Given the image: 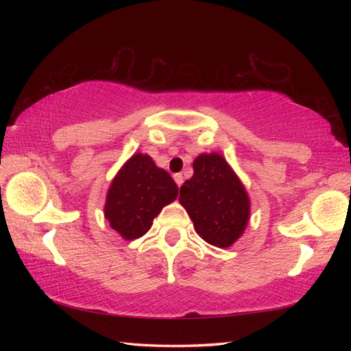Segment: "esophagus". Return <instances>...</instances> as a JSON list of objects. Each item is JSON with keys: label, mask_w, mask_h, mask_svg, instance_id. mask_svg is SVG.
I'll use <instances>...</instances> for the list:
<instances>
[{"label": "esophagus", "mask_w": 351, "mask_h": 351, "mask_svg": "<svg viewBox=\"0 0 351 351\" xmlns=\"http://www.w3.org/2000/svg\"><path fill=\"white\" fill-rule=\"evenodd\" d=\"M173 180H175V182L178 184V187H181V185H182V182H184V178H182V173H175V175H173Z\"/></svg>", "instance_id": "34e87169"}]
</instances>
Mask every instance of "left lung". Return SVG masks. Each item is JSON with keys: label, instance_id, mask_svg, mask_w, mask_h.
<instances>
[{"label": "left lung", "instance_id": "left-lung-1", "mask_svg": "<svg viewBox=\"0 0 351 351\" xmlns=\"http://www.w3.org/2000/svg\"><path fill=\"white\" fill-rule=\"evenodd\" d=\"M193 170L195 173L181 187L180 204L200 238L215 247H230L244 234L250 219V199L244 184L217 152L196 156Z\"/></svg>", "mask_w": 351, "mask_h": 351}]
</instances>
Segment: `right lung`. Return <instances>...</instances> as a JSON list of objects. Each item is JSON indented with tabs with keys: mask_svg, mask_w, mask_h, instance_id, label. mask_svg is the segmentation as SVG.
<instances>
[{
	"mask_svg": "<svg viewBox=\"0 0 351 351\" xmlns=\"http://www.w3.org/2000/svg\"><path fill=\"white\" fill-rule=\"evenodd\" d=\"M178 197V185L147 154L137 152L111 181L104 215L123 240H137L151 229L154 219Z\"/></svg>",
	"mask_w": 351,
	"mask_h": 351,
	"instance_id": "add662e5",
	"label": "right lung"
}]
</instances>
